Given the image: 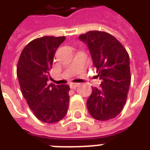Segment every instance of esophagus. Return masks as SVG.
<instances>
[{
  "label": "esophagus",
  "mask_w": 150,
  "mask_h": 150,
  "mask_svg": "<svg viewBox=\"0 0 150 150\" xmlns=\"http://www.w3.org/2000/svg\"><path fill=\"white\" fill-rule=\"evenodd\" d=\"M78 86L79 83H71L70 84V87H71V88H72V89H75V88H77Z\"/></svg>",
  "instance_id": "1"
}]
</instances>
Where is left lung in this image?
Wrapping results in <instances>:
<instances>
[{"instance_id":"obj_1","label":"left lung","mask_w":150,"mask_h":150,"mask_svg":"<svg viewBox=\"0 0 150 150\" xmlns=\"http://www.w3.org/2000/svg\"><path fill=\"white\" fill-rule=\"evenodd\" d=\"M88 46L93 65L102 80L100 88H92L87 100L91 116L108 120L124 108L131 83L129 56L116 38L102 31H89L79 37Z\"/></svg>"}]
</instances>
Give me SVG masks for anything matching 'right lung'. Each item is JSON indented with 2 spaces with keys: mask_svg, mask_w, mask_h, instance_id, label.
Segmentation results:
<instances>
[{
  "mask_svg": "<svg viewBox=\"0 0 150 150\" xmlns=\"http://www.w3.org/2000/svg\"><path fill=\"white\" fill-rule=\"evenodd\" d=\"M65 37L46 36L31 41L21 52L17 75L21 93L29 107L41 121L58 122L68 109V85H55L47 82L56 50Z\"/></svg>",
  "mask_w": 150,
  "mask_h": 150,
  "instance_id": "add662e5",
  "label": "right lung"
}]
</instances>
